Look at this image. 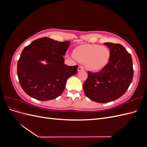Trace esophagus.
I'll return each mask as SVG.
<instances>
[{
    "mask_svg": "<svg viewBox=\"0 0 147 147\" xmlns=\"http://www.w3.org/2000/svg\"><path fill=\"white\" fill-rule=\"evenodd\" d=\"M83 70V67L82 66H79L78 68V71H81Z\"/></svg>",
    "mask_w": 147,
    "mask_h": 147,
    "instance_id": "1",
    "label": "esophagus"
}]
</instances>
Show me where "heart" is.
I'll return each instance as SVG.
<instances>
[{
  "mask_svg": "<svg viewBox=\"0 0 147 147\" xmlns=\"http://www.w3.org/2000/svg\"><path fill=\"white\" fill-rule=\"evenodd\" d=\"M110 50L107 47L97 44L82 45L74 50L75 58L92 71L103 69L108 64L110 57Z\"/></svg>",
  "mask_w": 147,
  "mask_h": 147,
  "instance_id": "1",
  "label": "heart"
}]
</instances>
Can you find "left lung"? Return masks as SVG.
Wrapping results in <instances>:
<instances>
[{"label":"left lung","instance_id":"obj_1","mask_svg":"<svg viewBox=\"0 0 147 147\" xmlns=\"http://www.w3.org/2000/svg\"><path fill=\"white\" fill-rule=\"evenodd\" d=\"M110 49L108 64L98 72H88L84 94L91 100L106 103L122 96L132 82L134 70L131 55L119 43H105Z\"/></svg>","mask_w":147,"mask_h":147}]
</instances>
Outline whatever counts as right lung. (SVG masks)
Returning a JSON list of instances; mask_svg holds the SVG:
<instances>
[{"instance_id":"1","label":"right lung","mask_w":147,"mask_h":147,"mask_svg":"<svg viewBox=\"0 0 147 147\" xmlns=\"http://www.w3.org/2000/svg\"><path fill=\"white\" fill-rule=\"evenodd\" d=\"M70 42L48 37L35 40L22 51L18 61L17 75L24 91L39 100H49L64 91L67 79L77 72L78 65L64 64L63 56ZM45 60L47 65L40 63Z\"/></svg>"}]
</instances>
